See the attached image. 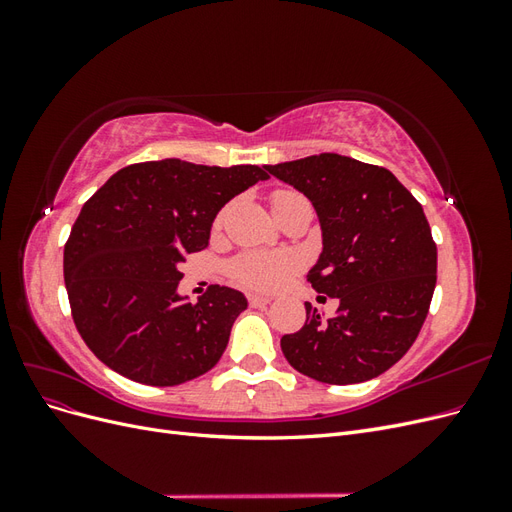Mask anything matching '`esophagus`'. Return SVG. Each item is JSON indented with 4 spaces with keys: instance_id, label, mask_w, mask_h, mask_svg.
<instances>
[{
    "instance_id": "1",
    "label": "esophagus",
    "mask_w": 512,
    "mask_h": 512,
    "mask_svg": "<svg viewBox=\"0 0 512 512\" xmlns=\"http://www.w3.org/2000/svg\"><path fill=\"white\" fill-rule=\"evenodd\" d=\"M247 301L252 307H267L271 303L269 297H262V294H247Z\"/></svg>"
}]
</instances>
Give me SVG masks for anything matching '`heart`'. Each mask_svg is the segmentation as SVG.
<instances>
[{
    "label": "heart",
    "mask_w": 512,
    "mask_h": 512,
    "mask_svg": "<svg viewBox=\"0 0 512 512\" xmlns=\"http://www.w3.org/2000/svg\"><path fill=\"white\" fill-rule=\"evenodd\" d=\"M288 194V190H280L271 196V203L280 200ZM297 258L288 252H250L239 256L228 267L230 277L237 284L258 290V292H273L286 284L288 277L297 271Z\"/></svg>",
    "instance_id": "b5f03b06"
}]
</instances>
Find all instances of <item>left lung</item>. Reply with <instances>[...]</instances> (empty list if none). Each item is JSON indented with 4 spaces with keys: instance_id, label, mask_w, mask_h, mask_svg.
<instances>
[{
    "instance_id": "1",
    "label": "left lung",
    "mask_w": 512,
    "mask_h": 512,
    "mask_svg": "<svg viewBox=\"0 0 512 512\" xmlns=\"http://www.w3.org/2000/svg\"><path fill=\"white\" fill-rule=\"evenodd\" d=\"M265 168L312 200L324 247L307 282L339 299L329 320L305 303L301 331L282 337L286 361L327 384L384 374L421 333L438 280L421 203L391 170L337 153Z\"/></svg>"
}]
</instances>
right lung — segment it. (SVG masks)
I'll use <instances>...</instances> for the list:
<instances>
[{"instance_id":"right-lung-1","label":"right lung","mask_w":512,"mask_h":512,"mask_svg":"<svg viewBox=\"0 0 512 512\" xmlns=\"http://www.w3.org/2000/svg\"><path fill=\"white\" fill-rule=\"evenodd\" d=\"M265 166L138 162L83 205L64 247L70 312L87 348L117 374L149 386L203 376L247 307L239 290L213 284L181 301L185 256L205 250L218 211Z\"/></svg>"}]
</instances>
